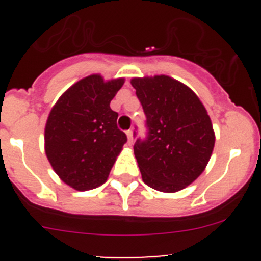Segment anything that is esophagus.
<instances>
[{
  "label": "esophagus",
  "instance_id": "1",
  "mask_svg": "<svg viewBox=\"0 0 261 261\" xmlns=\"http://www.w3.org/2000/svg\"><path fill=\"white\" fill-rule=\"evenodd\" d=\"M126 136H127V144L131 145V144H133V130L126 131Z\"/></svg>",
  "mask_w": 261,
  "mask_h": 261
}]
</instances>
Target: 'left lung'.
Wrapping results in <instances>:
<instances>
[{
    "instance_id": "left-lung-1",
    "label": "left lung",
    "mask_w": 261,
    "mask_h": 261,
    "mask_svg": "<svg viewBox=\"0 0 261 261\" xmlns=\"http://www.w3.org/2000/svg\"><path fill=\"white\" fill-rule=\"evenodd\" d=\"M131 86L143 105L149 128L136 140L134 154L144 183L175 193L206 169L215 146V131L196 93L169 75L135 77Z\"/></svg>"
}]
</instances>
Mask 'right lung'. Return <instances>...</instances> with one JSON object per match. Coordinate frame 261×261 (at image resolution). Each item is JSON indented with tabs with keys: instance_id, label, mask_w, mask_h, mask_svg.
I'll return each instance as SVG.
<instances>
[{
	"instance_id": "1",
	"label": "right lung",
	"mask_w": 261,
	"mask_h": 261,
	"mask_svg": "<svg viewBox=\"0 0 261 261\" xmlns=\"http://www.w3.org/2000/svg\"><path fill=\"white\" fill-rule=\"evenodd\" d=\"M125 78L91 74L70 86L50 110L45 154L58 177L75 191H89L109 178L127 141L110 103Z\"/></svg>"
}]
</instances>
